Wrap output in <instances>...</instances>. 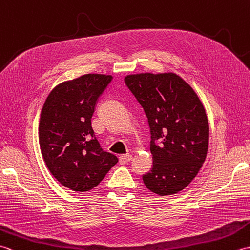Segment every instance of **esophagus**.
Masks as SVG:
<instances>
[{"label":"esophagus","instance_id":"1","mask_svg":"<svg viewBox=\"0 0 250 250\" xmlns=\"http://www.w3.org/2000/svg\"><path fill=\"white\" fill-rule=\"evenodd\" d=\"M132 160V156L131 155H122L119 157V163L120 164H125L128 163Z\"/></svg>","mask_w":250,"mask_h":250}]
</instances>
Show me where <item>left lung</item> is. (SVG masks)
I'll return each mask as SVG.
<instances>
[{"instance_id": "8db88e82", "label": "left lung", "mask_w": 250, "mask_h": 250, "mask_svg": "<svg viewBox=\"0 0 250 250\" xmlns=\"http://www.w3.org/2000/svg\"><path fill=\"white\" fill-rule=\"evenodd\" d=\"M125 83L145 111L150 129L152 167L143 175L151 192L171 195L192 182L208 149L204 106L174 73L128 75Z\"/></svg>"}]
</instances>
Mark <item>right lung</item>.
I'll list each match as a JSON object with an SVG mask.
<instances>
[{"instance_id": "add662e5", "label": "right lung", "mask_w": 250, "mask_h": 250, "mask_svg": "<svg viewBox=\"0 0 250 250\" xmlns=\"http://www.w3.org/2000/svg\"><path fill=\"white\" fill-rule=\"evenodd\" d=\"M110 75L86 74L62 83L46 99L39 137L42 156L58 182L77 192L93 189L118 162L95 137L91 118Z\"/></svg>"}]
</instances>
